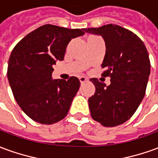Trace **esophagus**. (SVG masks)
I'll use <instances>...</instances> for the list:
<instances>
[{
    "label": "esophagus",
    "instance_id": "1",
    "mask_svg": "<svg viewBox=\"0 0 158 158\" xmlns=\"http://www.w3.org/2000/svg\"><path fill=\"white\" fill-rule=\"evenodd\" d=\"M79 81L81 84H84V83H85L88 81V79L85 78V77H84V76H81V77H79Z\"/></svg>",
    "mask_w": 158,
    "mask_h": 158
}]
</instances>
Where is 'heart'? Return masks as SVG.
<instances>
[{
    "instance_id": "1",
    "label": "heart",
    "mask_w": 158,
    "mask_h": 158,
    "mask_svg": "<svg viewBox=\"0 0 158 158\" xmlns=\"http://www.w3.org/2000/svg\"><path fill=\"white\" fill-rule=\"evenodd\" d=\"M96 38H97V36L91 35V36H89V37H88V39H87V40H92V39H96Z\"/></svg>"
}]
</instances>
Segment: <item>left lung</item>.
Here are the masks:
<instances>
[{
  "label": "left lung",
  "mask_w": 158,
  "mask_h": 158,
  "mask_svg": "<svg viewBox=\"0 0 158 158\" xmlns=\"http://www.w3.org/2000/svg\"><path fill=\"white\" fill-rule=\"evenodd\" d=\"M102 36L106 54L102 76L110 77L111 84L89 80L96 92L89 102L92 118L105 127H115L129 120L146 94L151 63L146 45L135 34L116 24L84 29Z\"/></svg>",
  "instance_id": "8db88e82"
}]
</instances>
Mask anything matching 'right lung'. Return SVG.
Masks as SVG:
<instances>
[{"mask_svg":"<svg viewBox=\"0 0 158 158\" xmlns=\"http://www.w3.org/2000/svg\"><path fill=\"white\" fill-rule=\"evenodd\" d=\"M84 29L45 24L28 34L9 57L7 79L12 94L27 116L42 124H52L67 116L80 82L52 79V66L64 58L67 45L83 35Z\"/></svg>","mask_w":158,"mask_h":158,"instance_id":"add662e5","label":"right lung"}]
</instances>
